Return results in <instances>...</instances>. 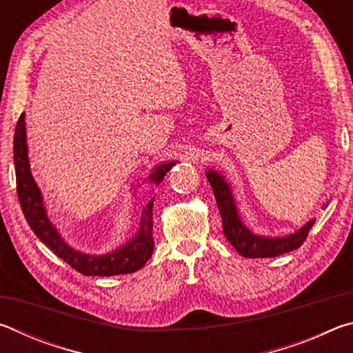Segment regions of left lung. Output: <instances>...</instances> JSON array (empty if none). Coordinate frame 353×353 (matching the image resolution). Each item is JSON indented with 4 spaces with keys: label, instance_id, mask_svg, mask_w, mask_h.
I'll return each instance as SVG.
<instances>
[{
    "label": "left lung",
    "instance_id": "8db88e82",
    "mask_svg": "<svg viewBox=\"0 0 353 353\" xmlns=\"http://www.w3.org/2000/svg\"><path fill=\"white\" fill-rule=\"evenodd\" d=\"M205 176L212 185L214 199H216L221 219H223L224 235L236 249V252H240L246 259H270V256H277L299 249L316 223L314 218L310 219L301 229L285 236H265L255 234L243 223L235 202L234 190L225 181V177L216 170H207ZM325 205L322 207L325 208Z\"/></svg>",
    "mask_w": 353,
    "mask_h": 353
}]
</instances>
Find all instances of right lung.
I'll use <instances>...</instances> for the list:
<instances>
[{"instance_id": "1", "label": "right lung", "mask_w": 353, "mask_h": 353, "mask_svg": "<svg viewBox=\"0 0 353 353\" xmlns=\"http://www.w3.org/2000/svg\"><path fill=\"white\" fill-rule=\"evenodd\" d=\"M14 163H15V176H17V193L21 210L31 227L35 236L41 243H45L59 259L68 263L77 272L83 276H101L110 277L119 276V274H129L141 270L146 261L151 259L154 250V238H152V207L154 198L143 205L140 227L137 234L128 240L121 246L110 250L107 254H85L82 250L71 248L63 240L57 227L51 223L48 216L43 196L39 185L35 183L31 165L28 157V143H26V121L25 113L17 123L15 135H14ZM177 162H165L155 166L148 181L159 185L163 181L172 166Z\"/></svg>"}]
</instances>
